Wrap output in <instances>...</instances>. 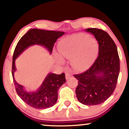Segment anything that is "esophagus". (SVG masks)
I'll return each instance as SVG.
<instances>
[{
  "label": "esophagus",
  "instance_id": "34e87169",
  "mask_svg": "<svg viewBox=\"0 0 129 129\" xmlns=\"http://www.w3.org/2000/svg\"><path fill=\"white\" fill-rule=\"evenodd\" d=\"M71 75L70 73L68 72H65V78H66V79H68L71 78Z\"/></svg>",
  "mask_w": 129,
  "mask_h": 129
}]
</instances>
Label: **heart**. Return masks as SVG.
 I'll use <instances>...</instances> for the list:
<instances>
[{
	"label": "heart",
	"instance_id": "b5f03b06",
	"mask_svg": "<svg viewBox=\"0 0 129 129\" xmlns=\"http://www.w3.org/2000/svg\"><path fill=\"white\" fill-rule=\"evenodd\" d=\"M99 43L94 38L85 34H76L61 40L58 50L61 57L71 59V64L76 70L84 71L91 66L99 52ZM59 63L64 59L56 55Z\"/></svg>",
	"mask_w": 129,
	"mask_h": 129
}]
</instances>
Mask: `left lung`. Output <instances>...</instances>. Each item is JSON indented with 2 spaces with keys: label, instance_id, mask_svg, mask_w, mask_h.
Segmentation results:
<instances>
[{
  "label": "left lung",
  "instance_id": "obj_1",
  "mask_svg": "<svg viewBox=\"0 0 129 129\" xmlns=\"http://www.w3.org/2000/svg\"><path fill=\"white\" fill-rule=\"evenodd\" d=\"M85 30L93 34L99 42V56L89 70L74 75L79 81L75 92L80 103L99 105L115 89L120 71L119 57L116 46L107 32L97 28Z\"/></svg>",
  "mask_w": 129,
  "mask_h": 129
}]
</instances>
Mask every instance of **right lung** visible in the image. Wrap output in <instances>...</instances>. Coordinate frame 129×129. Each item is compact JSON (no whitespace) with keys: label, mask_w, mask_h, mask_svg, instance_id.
Listing matches in <instances>:
<instances>
[{"label":"right lung","mask_w":129,"mask_h":129,"mask_svg":"<svg viewBox=\"0 0 129 129\" xmlns=\"http://www.w3.org/2000/svg\"><path fill=\"white\" fill-rule=\"evenodd\" d=\"M64 34L65 32L61 31L32 29L21 38L15 47L12 63V75L15 90L22 101L34 108H48L56 103L59 87L66 82L65 74L57 75L49 73L36 91H27L24 86L17 83L14 79V72L16 71L15 59L25 50L35 45L43 46L51 54L57 39Z\"/></svg>","instance_id":"right-lung-1"}]
</instances>
